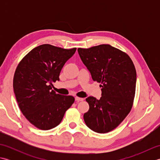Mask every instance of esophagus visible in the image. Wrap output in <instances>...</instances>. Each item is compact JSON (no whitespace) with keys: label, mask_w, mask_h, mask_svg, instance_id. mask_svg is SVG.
<instances>
[{"label":"esophagus","mask_w":160,"mask_h":160,"mask_svg":"<svg viewBox=\"0 0 160 160\" xmlns=\"http://www.w3.org/2000/svg\"><path fill=\"white\" fill-rule=\"evenodd\" d=\"M75 100H76V101L77 102H79L80 101H83L84 99L82 98H79V97H76L75 98Z\"/></svg>","instance_id":"1"}]
</instances>
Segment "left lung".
Segmentation results:
<instances>
[{"label": "left lung", "mask_w": 160, "mask_h": 160, "mask_svg": "<svg viewBox=\"0 0 160 160\" xmlns=\"http://www.w3.org/2000/svg\"><path fill=\"white\" fill-rule=\"evenodd\" d=\"M94 81L100 83V100L86 98L89 109L84 120L91 130L106 133L116 128L131 111L136 87V70L127 53L110 45L78 49Z\"/></svg>", "instance_id": "1"}]
</instances>
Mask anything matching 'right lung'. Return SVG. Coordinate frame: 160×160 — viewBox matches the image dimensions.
I'll return each mask as SVG.
<instances>
[{"label": "right lung", "instance_id": "right-lung-1", "mask_svg": "<svg viewBox=\"0 0 160 160\" xmlns=\"http://www.w3.org/2000/svg\"><path fill=\"white\" fill-rule=\"evenodd\" d=\"M76 48L65 49L45 44L23 58L13 76V87L20 111L31 124L41 130L57 127L75 99L52 90L59 80L64 64Z\"/></svg>", "mask_w": 160, "mask_h": 160}]
</instances>
